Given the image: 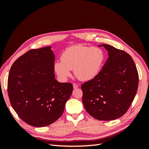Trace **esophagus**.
<instances>
[{"instance_id":"esophagus-1","label":"esophagus","mask_w":149,"mask_h":149,"mask_svg":"<svg viewBox=\"0 0 149 149\" xmlns=\"http://www.w3.org/2000/svg\"><path fill=\"white\" fill-rule=\"evenodd\" d=\"M73 88H74V89L78 88V86H78L77 84H76V83H73Z\"/></svg>"}]
</instances>
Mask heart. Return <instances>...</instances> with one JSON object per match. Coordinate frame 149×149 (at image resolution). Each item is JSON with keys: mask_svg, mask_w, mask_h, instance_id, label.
Listing matches in <instances>:
<instances>
[{"mask_svg": "<svg viewBox=\"0 0 149 149\" xmlns=\"http://www.w3.org/2000/svg\"><path fill=\"white\" fill-rule=\"evenodd\" d=\"M104 53L99 47L76 45L68 48L63 53L61 61L54 64V70L60 79L65 80L74 71L81 81H89L97 75L104 61Z\"/></svg>", "mask_w": 149, "mask_h": 149, "instance_id": "1", "label": "heart"}]
</instances>
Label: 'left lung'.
I'll use <instances>...</instances> for the list:
<instances>
[{"label": "left lung", "mask_w": 149, "mask_h": 149, "mask_svg": "<svg viewBox=\"0 0 149 149\" xmlns=\"http://www.w3.org/2000/svg\"><path fill=\"white\" fill-rule=\"evenodd\" d=\"M107 58L93 79L81 85L83 103L88 113L100 120H112L127 111L139 85L137 68L127 53L107 44Z\"/></svg>", "instance_id": "obj_1"}]
</instances>
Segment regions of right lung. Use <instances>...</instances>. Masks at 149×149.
<instances>
[{
  "mask_svg": "<svg viewBox=\"0 0 149 149\" xmlns=\"http://www.w3.org/2000/svg\"><path fill=\"white\" fill-rule=\"evenodd\" d=\"M51 47L32 49L12 65L7 82L13 109L25 123L41 127L53 123L64 111L73 91L70 83H60L54 74Z\"/></svg>",
  "mask_w": 149,
  "mask_h": 149,
  "instance_id": "1",
  "label": "right lung"
}]
</instances>
